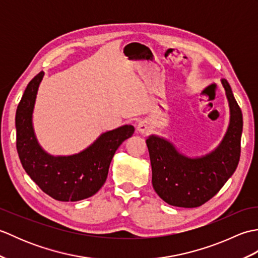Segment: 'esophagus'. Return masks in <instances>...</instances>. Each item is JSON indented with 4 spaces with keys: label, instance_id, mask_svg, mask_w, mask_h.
<instances>
[{
    "label": "esophagus",
    "instance_id": "obj_1",
    "mask_svg": "<svg viewBox=\"0 0 258 258\" xmlns=\"http://www.w3.org/2000/svg\"><path fill=\"white\" fill-rule=\"evenodd\" d=\"M136 130L141 134H147L151 131V125L147 120H140L138 126H136Z\"/></svg>",
    "mask_w": 258,
    "mask_h": 258
}]
</instances>
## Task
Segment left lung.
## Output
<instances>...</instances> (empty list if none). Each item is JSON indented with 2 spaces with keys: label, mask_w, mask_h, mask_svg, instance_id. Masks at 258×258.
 <instances>
[{
  "label": "left lung",
  "mask_w": 258,
  "mask_h": 258,
  "mask_svg": "<svg viewBox=\"0 0 258 258\" xmlns=\"http://www.w3.org/2000/svg\"><path fill=\"white\" fill-rule=\"evenodd\" d=\"M229 107L226 133L215 149L201 156H188L171 141L152 134L146 140L152 165V184L167 204L191 208L217 194L236 169L240 156L243 115L231 85L221 80Z\"/></svg>",
  "instance_id": "8db88e82"
}]
</instances>
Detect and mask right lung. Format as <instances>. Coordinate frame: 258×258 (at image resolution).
<instances>
[{"label": "right lung", "mask_w": 258, "mask_h": 258, "mask_svg": "<svg viewBox=\"0 0 258 258\" xmlns=\"http://www.w3.org/2000/svg\"><path fill=\"white\" fill-rule=\"evenodd\" d=\"M44 72L38 73L24 91L15 115L16 150L22 166L44 193L61 202H76L97 193L104 185L115 152L134 133L133 125L106 131L79 153L52 155L38 143L33 112Z\"/></svg>", "instance_id": "right-lung-1"}]
</instances>
